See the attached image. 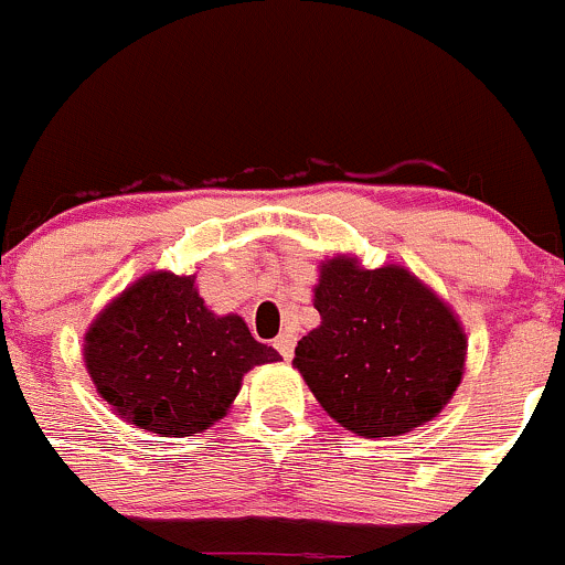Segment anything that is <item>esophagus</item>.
<instances>
[{
  "mask_svg": "<svg viewBox=\"0 0 565 565\" xmlns=\"http://www.w3.org/2000/svg\"><path fill=\"white\" fill-rule=\"evenodd\" d=\"M294 345H296V338L290 332H282L275 338V349L280 351L285 360H290V356H294Z\"/></svg>",
  "mask_w": 565,
  "mask_h": 565,
  "instance_id": "34e87169",
  "label": "esophagus"
}]
</instances>
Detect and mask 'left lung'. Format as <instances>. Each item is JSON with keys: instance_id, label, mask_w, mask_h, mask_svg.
Wrapping results in <instances>:
<instances>
[{"instance_id": "obj_1", "label": "left lung", "mask_w": 565, "mask_h": 565, "mask_svg": "<svg viewBox=\"0 0 565 565\" xmlns=\"http://www.w3.org/2000/svg\"><path fill=\"white\" fill-rule=\"evenodd\" d=\"M318 323L294 365L332 420L356 437H398L434 420L465 376L467 334L448 305L404 266L321 264Z\"/></svg>"}]
</instances>
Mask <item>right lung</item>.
Returning a JSON list of instances; mask_svg holds the SVG:
<instances>
[{
	"label": "right lung",
	"instance_id": "1",
	"mask_svg": "<svg viewBox=\"0 0 565 565\" xmlns=\"http://www.w3.org/2000/svg\"><path fill=\"white\" fill-rule=\"evenodd\" d=\"M242 316H216L194 275L150 271L109 301L85 334L100 398L131 426L192 437L227 415L244 373L277 362Z\"/></svg>",
	"mask_w": 565,
	"mask_h": 565
}]
</instances>
